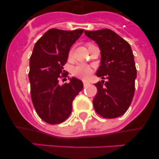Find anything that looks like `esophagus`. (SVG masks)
<instances>
[{
  "instance_id": "obj_1",
  "label": "esophagus",
  "mask_w": 159,
  "mask_h": 159,
  "mask_svg": "<svg viewBox=\"0 0 159 159\" xmlns=\"http://www.w3.org/2000/svg\"><path fill=\"white\" fill-rule=\"evenodd\" d=\"M83 83H84V87H87V86H88V85H89L90 84V83L88 82V81H83Z\"/></svg>"
}]
</instances>
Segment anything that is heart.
Wrapping results in <instances>:
<instances>
[{
  "label": "heart",
  "instance_id": "1",
  "mask_svg": "<svg viewBox=\"0 0 159 159\" xmlns=\"http://www.w3.org/2000/svg\"><path fill=\"white\" fill-rule=\"evenodd\" d=\"M73 48H71L70 49L69 52H68V57L69 58H71L73 55ZM92 72V67L90 66L86 65V64H77L76 66L72 68V71H71V74H72L74 76H76L80 79H82V80H87L90 77L91 74Z\"/></svg>",
  "mask_w": 159,
  "mask_h": 159
}]
</instances>
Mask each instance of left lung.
Returning <instances> with one entry per match:
<instances>
[{
    "instance_id": "left-lung-1",
    "label": "left lung",
    "mask_w": 159,
    "mask_h": 159,
    "mask_svg": "<svg viewBox=\"0 0 159 159\" xmlns=\"http://www.w3.org/2000/svg\"><path fill=\"white\" fill-rule=\"evenodd\" d=\"M88 37L99 45L100 66L96 75L107 79L95 84L97 94L93 99L95 111L103 118L123 116L131 103L137 76L134 55L130 45L111 29L84 31Z\"/></svg>"
}]
</instances>
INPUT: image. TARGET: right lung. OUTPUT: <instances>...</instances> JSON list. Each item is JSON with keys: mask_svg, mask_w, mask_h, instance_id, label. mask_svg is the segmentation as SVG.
Masks as SVG:
<instances>
[{"mask_svg": "<svg viewBox=\"0 0 159 159\" xmlns=\"http://www.w3.org/2000/svg\"><path fill=\"white\" fill-rule=\"evenodd\" d=\"M83 32L84 29H51L35 43L29 60L31 98L39 117L49 124L63 123L69 117L72 101L84 88L75 77L68 84H59V78L66 75L63 67L70 48Z\"/></svg>", "mask_w": 159, "mask_h": 159, "instance_id": "right-lung-1", "label": "right lung"}]
</instances>
